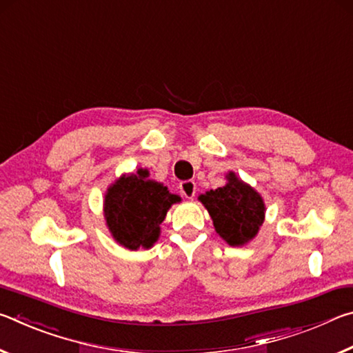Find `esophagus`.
<instances>
[{
	"label": "esophagus",
	"instance_id": "34e87169",
	"mask_svg": "<svg viewBox=\"0 0 353 353\" xmlns=\"http://www.w3.org/2000/svg\"><path fill=\"white\" fill-rule=\"evenodd\" d=\"M179 187H181V191H182V194L185 196V198H187V199H193L194 198V194H196V183H194V181H183V182H181V185H179Z\"/></svg>",
	"mask_w": 353,
	"mask_h": 353
}]
</instances>
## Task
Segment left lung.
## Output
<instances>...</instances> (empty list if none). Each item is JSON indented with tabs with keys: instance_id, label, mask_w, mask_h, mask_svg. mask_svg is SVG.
Here are the masks:
<instances>
[{
	"instance_id": "obj_1",
	"label": "left lung",
	"mask_w": 353,
	"mask_h": 353,
	"mask_svg": "<svg viewBox=\"0 0 353 353\" xmlns=\"http://www.w3.org/2000/svg\"><path fill=\"white\" fill-rule=\"evenodd\" d=\"M224 187L207 191L199 201L210 213L216 234L230 246H244L259 234L265 221V202L261 196L229 172Z\"/></svg>"
}]
</instances>
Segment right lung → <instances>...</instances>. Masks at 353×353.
I'll use <instances>...</instances> for the list:
<instances>
[{"label": "right lung", "mask_w": 353, "mask_h": 353, "mask_svg": "<svg viewBox=\"0 0 353 353\" xmlns=\"http://www.w3.org/2000/svg\"><path fill=\"white\" fill-rule=\"evenodd\" d=\"M148 170L123 174L105 193L104 216L115 241L126 249H149L159 240L160 224L176 202L162 183L149 181Z\"/></svg>", "instance_id": "add662e5"}]
</instances>
